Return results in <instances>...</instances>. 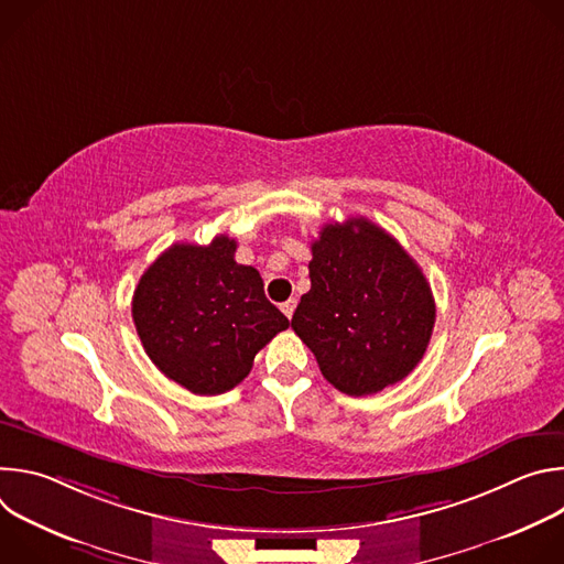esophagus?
<instances>
[{"instance_id":"obj_1","label":"esophagus","mask_w":564,"mask_h":564,"mask_svg":"<svg viewBox=\"0 0 564 564\" xmlns=\"http://www.w3.org/2000/svg\"><path fill=\"white\" fill-rule=\"evenodd\" d=\"M294 307H296V299H288L285 303H281V310H283V314H285L288 318H292V314H294Z\"/></svg>"}]
</instances>
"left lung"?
I'll return each mask as SVG.
<instances>
[{
  "label": "left lung",
  "instance_id": "left-lung-1",
  "mask_svg": "<svg viewBox=\"0 0 564 564\" xmlns=\"http://www.w3.org/2000/svg\"><path fill=\"white\" fill-rule=\"evenodd\" d=\"M292 330L337 390L364 397L422 361L435 299L415 259L368 218L321 227Z\"/></svg>",
  "mask_w": 564,
  "mask_h": 564
}]
</instances>
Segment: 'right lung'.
<instances>
[{"label":"right lung","mask_w":564,"mask_h":564,"mask_svg":"<svg viewBox=\"0 0 564 564\" xmlns=\"http://www.w3.org/2000/svg\"><path fill=\"white\" fill-rule=\"evenodd\" d=\"M236 240L176 243L140 276L131 314L144 352L194 394H220L243 381L257 352L290 326L265 299L252 265L234 261Z\"/></svg>","instance_id":"add662e5"}]
</instances>
